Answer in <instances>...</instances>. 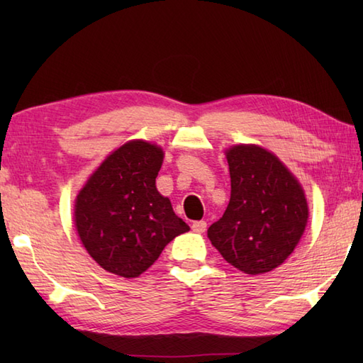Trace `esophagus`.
Here are the masks:
<instances>
[{
    "label": "esophagus",
    "instance_id": "1",
    "mask_svg": "<svg viewBox=\"0 0 363 363\" xmlns=\"http://www.w3.org/2000/svg\"><path fill=\"white\" fill-rule=\"evenodd\" d=\"M191 229H194V233H196V234H203L207 229V223L206 221H194Z\"/></svg>",
    "mask_w": 363,
    "mask_h": 363
}]
</instances>
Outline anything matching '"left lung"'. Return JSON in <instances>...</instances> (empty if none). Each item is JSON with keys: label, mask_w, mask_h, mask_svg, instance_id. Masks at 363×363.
I'll return each mask as SVG.
<instances>
[{"label": "left lung", "mask_w": 363, "mask_h": 363, "mask_svg": "<svg viewBox=\"0 0 363 363\" xmlns=\"http://www.w3.org/2000/svg\"><path fill=\"white\" fill-rule=\"evenodd\" d=\"M230 199L207 237L228 264L246 274L279 267L303 235L309 209L303 187L274 154L256 145L226 151Z\"/></svg>", "instance_id": "1"}]
</instances>
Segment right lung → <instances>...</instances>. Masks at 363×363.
Masks as SVG:
<instances>
[{
  "label": "right lung",
  "instance_id": "1",
  "mask_svg": "<svg viewBox=\"0 0 363 363\" xmlns=\"http://www.w3.org/2000/svg\"><path fill=\"white\" fill-rule=\"evenodd\" d=\"M164 152L143 140L128 142L90 176L74 204L82 245L106 272L137 277L174 237L190 228L156 189Z\"/></svg>",
  "mask_w": 363,
  "mask_h": 363
}]
</instances>
